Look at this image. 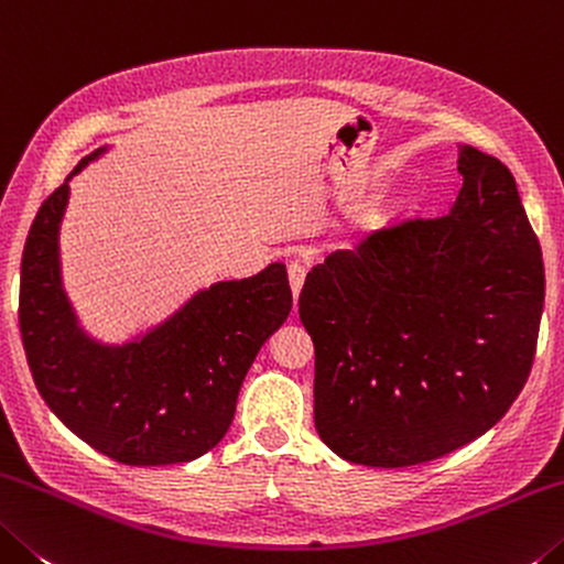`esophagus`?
Returning a JSON list of instances; mask_svg holds the SVG:
<instances>
[{
    "label": "esophagus",
    "mask_w": 564,
    "mask_h": 564,
    "mask_svg": "<svg viewBox=\"0 0 564 564\" xmlns=\"http://www.w3.org/2000/svg\"><path fill=\"white\" fill-rule=\"evenodd\" d=\"M288 274H290L292 294H294V300H297V294L304 284V276H307V267H304V262H300V260H292L288 267Z\"/></svg>",
    "instance_id": "obj_1"
}]
</instances>
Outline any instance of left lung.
Here are the masks:
<instances>
[{"instance_id": "obj_1", "label": "left lung", "mask_w": 564, "mask_h": 564, "mask_svg": "<svg viewBox=\"0 0 564 564\" xmlns=\"http://www.w3.org/2000/svg\"><path fill=\"white\" fill-rule=\"evenodd\" d=\"M455 209L412 217L312 267L315 427L347 463L412 467L505 417L528 382L544 264L512 172L463 147Z\"/></svg>"}]
</instances>
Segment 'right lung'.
<instances>
[{
    "instance_id": "right-lung-1",
    "label": "right lung",
    "mask_w": 564,
    "mask_h": 564,
    "mask_svg": "<svg viewBox=\"0 0 564 564\" xmlns=\"http://www.w3.org/2000/svg\"><path fill=\"white\" fill-rule=\"evenodd\" d=\"M67 197L64 182L42 202L22 252L20 332L36 390L74 435L117 463H189L225 437L249 365L288 319V270L274 262L217 282L137 343L97 345L77 327L59 282Z\"/></svg>"
}]
</instances>
